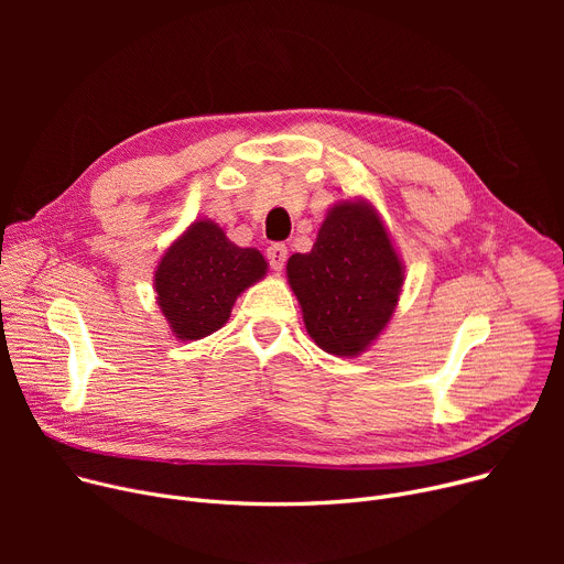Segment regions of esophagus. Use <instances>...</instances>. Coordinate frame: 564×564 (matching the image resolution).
Listing matches in <instances>:
<instances>
[{"mask_svg":"<svg viewBox=\"0 0 564 564\" xmlns=\"http://www.w3.org/2000/svg\"><path fill=\"white\" fill-rule=\"evenodd\" d=\"M264 253H267V260H270V264H272V270L281 272L283 264H285V258H288V247L285 245H270Z\"/></svg>","mask_w":564,"mask_h":564,"instance_id":"obj_1","label":"esophagus"}]
</instances>
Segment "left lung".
<instances>
[{
  "label": "left lung",
  "mask_w": 564,
  "mask_h": 564,
  "mask_svg": "<svg viewBox=\"0 0 564 564\" xmlns=\"http://www.w3.org/2000/svg\"><path fill=\"white\" fill-rule=\"evenodd\" d=\"M402 264L381 219L366 203H340L311 253L288 260L311 338L336 357H357L387 327L402 288Z\"/></svg>",
  "instance_id": "left-lung-1"
}]
</instances>
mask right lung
<instances>
[{
  "instance_id": "right-lung-1",
  "label": "right lung",
  "mask_w": 564,
  "mask_h": 564,
  "mask_svg": "<svg viewBox=\"0 0 564 564\" xmlns=\"http://www.w3.org/2000/svg\"><path fill=\"white\" fill-rule=\"evenodd\" d=\"M264 272L260 251L232 245L213 221H196L158 267V304L177 338L198 340L224 327L237 294Z\"/></svg>"
}]
</instances>
